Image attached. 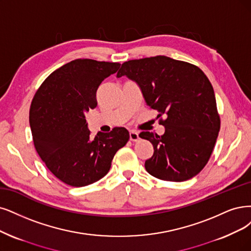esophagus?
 I'll use <instances>...</instances> for the list:
<instances>
[{
  "instance_id": "1",
  "label": "esophagus",
  "mask_w": 251,
  "mask_h": 251,
  "mask_svg": "<svg viewBox=\"0 0 251 251\" xmlns=\"http://www.w3.org/2000/svg\"><path fill=\"white\" fill-rule=\"evenodd\" d=\"M129 138H130L131 142H135V143L140 141V136H138V133L135 131L129 132Z\"/></svg>"
}]
</instances>
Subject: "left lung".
Masks as SVG:
<instances>
[{"label":"left lung","instance_id":"8db88e82","mask_svg":"<svg viewBox=\"0 0 251 251\" xmlns=\"http://www.w3.org/2000/svg\"><path fill=\"white\" fill-rule=\"evenodd\" d=\"M140 87L147 105L158 111L164 133L144 131L140 137L154 148L146 171L160 180L182 182L207 164L220 129L214 90L199 67L165 55L122 64L117 77Z\"/></svg>","mask_w":251,"mask_h":251}]
</instances>
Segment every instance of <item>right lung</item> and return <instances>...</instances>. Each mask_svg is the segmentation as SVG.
<instances>
[{"mask_svg": "<svg viewBox=\"0 0 251 251\" xmlns=\"http://www.w3.org/2000/svg\"><path fill=\"white\" fill-rule=\"evenodd\" d=\"M120 63L73 60L53 71L33 98L30 126L35 149L55 177L73 187L87 186L108 173L129 140L124 127L91 138L86 113L97 106L100 83Z\"/></svg>", "mask_w": 251, "mask_h": 251, "instance_id": "1", "label": "right lung"}]
</instances>
